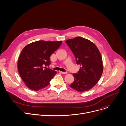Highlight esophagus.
<instances>
[{
  "label": "esophagus",
  "instance_id": "34e87169",
  "mask_svg": "<svg viewBox=\"0 0 126 126\" xmlns=\"http://www.w3.org/2000/svg\"><path fill=\"white\" fill-rule=\"evenodd\" d=\"M60 73L62 74H67V72H60Z\"/></svg>",
  "mask_w": 126,
  "mask_h": 126
}]
</instances>
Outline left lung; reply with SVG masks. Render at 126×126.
Wrapping results in <instances>:
<instances>
[{"instance_id": "1", "label": "left lung", "mask_w": 126, "mask_h": 126, "mask_svg": "<svg viewBox=\"0 0 126 126\" xmlns=\"http://www.w3.org/2000/svg\"><path fill=\"white\" fill-rule=\"evenodd\" d=\"M65 43L80 66L77 74H73L75 79L69 86L79 92L87 91L96 85L103 74L101 54L94 43L81 37L68 39Z\"/></svg>"}]
</instances>
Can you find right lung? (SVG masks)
Listing matches in <instances>:
<instances>
[{"label": "right lung", "instance_id": "obj_1", "mask_svg": "<svg viewBox=\"0 0 126 126\" xmlns=\"http://www.w3.org/2000/svg\"><path fill=\"white\" fill-rule=\"evenodd\" d=\"M62 44V41L39 40L23 48L17 66L20 76L27 87L37 91L49 85L57 72L46 66L50 64V55Z\"/></svg>", "mask_w": 126, "mask_h": 126}]
</instances>
